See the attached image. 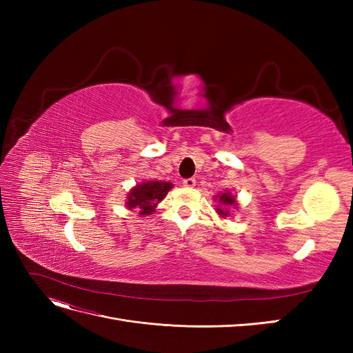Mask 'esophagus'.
Segmentation results:
<instances>
[{
  "instance_id": "34e87169",
  "label": "esophagus",
  "mask_w": 353,
  "mask_h": 353,
  "mask_svg": "<svg viewBox=\"0 0 353 353\" xmlns=\"http://www.w3.org/2000/svg\"><path fill=\"white\" fill-rule=\"evenodd\" d=\"M184 187H188V188H193L196 185V179L194 178H187L184 179Z\"/></svg>"
}]
</instances>
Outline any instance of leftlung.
I'll return each mask as SVG.
<instances>
[{
    "label": "left lung",
    "mask_w": 353,
    "mask_h": 353,
    "mask_svg": "<svg viewBox=\"0 0 353 353\" xmlns=\"http://www.w3.org/2000/svg\"><path fill=\"white\" fill-rule=\"evenodd\" d=\"M218 201L221 203V208L218 206L216 208V212L219 213V215L223 218L228 215V210L225 209V206H237V200L236 197H234L231 193H228V191H225V193H221L216 196Z\"/></svg>",
    "instance_id": "obj_1"
}]
</instances>
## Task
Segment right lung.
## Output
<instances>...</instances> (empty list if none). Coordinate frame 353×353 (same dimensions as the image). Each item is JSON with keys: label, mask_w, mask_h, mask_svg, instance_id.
Listing matches in <instances>:
<instances>
[{"label": "right lung", "mask_w": 353, "mask_h": 353, "mask_svg": "<svg viewBox=\"0 0 353 353\" xmlns=\"http://www.w3.org/2000/svg\"><path fill=\"white\" fill-rule=\"evenodd\" d=\"M174 185L165 181H144L141 184H137L126 199V208L130 210H137L140 216L152 215L157 203L162 201L168 191Z\"/></svg>", "instance_id": "1"}]
</instances>
